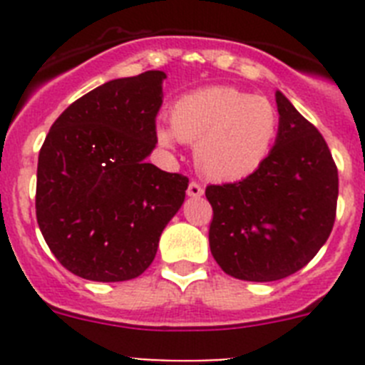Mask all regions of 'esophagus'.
<instances>
[{"mask_svg":"<svg viewBox=\"0 0 365 365\" xmlns=\"http://www.w3.org/2000/svg\"><path fill=\"white\" fill-rule=\"evenodd\" d=\"M202 193H205L202 186L199 182H195V180H192L188 186V197H201Z\"/></svg>","mask_w":365,"mask_h":365,"instance_id":"obj_1","label":"esophagus"}]
</instances>
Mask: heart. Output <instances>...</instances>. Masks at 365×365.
<instances>
[{
    "label": "heart",
    "instance_id": "b5f03b06",
    "mask_svg": "<svg viewBox=\"0 0 365 365\" xmlns=\"http://www.w3.org/2000/svg\"><path fill=\"white\" fill-rule=\"evenodd\" d=\"M172 128L157 125L166 148L177 140L193 144L199 172L212 180L232 182L256 173L272 151L279 117L265 96L214 86L182 95L172 108Z\"/></svg>",
    "mask_w": 365,
    "mask_h": 365
}]
</instances>
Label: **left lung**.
I'll return each mask as SVG.
<instances>
[{"instance_id":"left-lung-1","label":"left lung","mask_w":365,"mask_h":365,"mask_svg":"<svg viewBox=\"0 0 365 365\" xmlns=\"http://www.w3.org/2000/svg\"><path fill=\"white\" fill-rule=\"evenodd\" d=\"M278 137L265 164L234 185L208 186L210 250L228 276L276 282L298 272L333 230L338 170L324 137L276 91Z\"/></svg>"}]
</instances>
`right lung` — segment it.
<instances>
[{
	"instance_id": "add662e5",
	"label": "right lung",
	"mask_w": 365,
	"mask_h": 365,
	"mask_svg": "<svg viewBox=\"0 0 365 365\" xmlns=\"http://www.w3.org/2000/svg\"><path fill=\"white\" fill-rule=\"evenodd\" d=\"M166 73L102 83L56 118L38 157L36 217L69 272L125 282L155 259L188 179L148 163Z\"/></svg>"
}]
</instances>
